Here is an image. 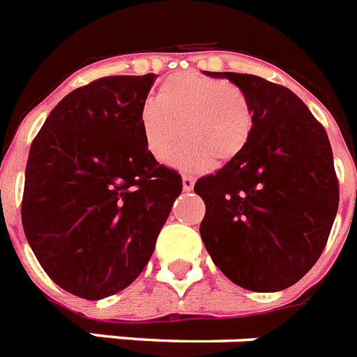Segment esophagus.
<instances>
[{"instance_id":"1","label":"esophagus","mask_w":357,"mask_h":357,"mask_svg":"<svg viewBox=\"0 0 357 357\" xmlns=\"http://www.w3.org/2000/svg\"><path fill=\"white\" fill-rule=\"evenodd\" d=\"M181 181H183V190H192L194 188V178L192 176H188V174H183L181 176Z\"/></svg>"}]
</instances>
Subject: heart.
Listing matches in <instances>:
<instances>
[{
  "label": "heart",
  "mask_w": 357,
  "mask_h": 357,
  "mask_svg": "<svg viewBox=\"0 0 357 357\" xmlns=\"http://www.w3.org/2000/svg\"><path fill=\"white\" fill-rule=\"evenodd\" d=\"M139 121L146 149L158 161H167L185 135L187 143L174 165L202 170L213 159L224 165L244 152L253 132V108L234 84L178 73L161 84L158 97L143 104Z\"/></svg>",
  "instance_id": "b5f03b06"
}]
</instances>
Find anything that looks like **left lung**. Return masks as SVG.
Listing matches in <instances>:
<instances>
[{"label":"left lung","instance_id":"left-lung-1","mask_svg":"<svg viewBox=\"0 0 357 357\" xmlns=\"http://www.w3.org/2000/svg\"><path fill=\"white\" fill-rule=\"evenodd\" d=\"M248 95L253 132L238 158L198 179L199 234L213 262L251 291H280L323 253L339 205L328 135L294 91L255 75L211 73Z\"/></svg>","mask_w":357,"mask_h":357}]
</instances>
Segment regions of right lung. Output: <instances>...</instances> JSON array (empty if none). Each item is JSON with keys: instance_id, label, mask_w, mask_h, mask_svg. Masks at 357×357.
Listing matches in <instances>:
<instances>
[{"instance_id": "right-lung-1", "label": "right lung", "mask_w": 357, "mask_h": 357, "mask_svg": "<svg viewBox=\"0 0 357 357\" xmlns=\"http://www.w3.org/2000/svg\"><path fill=\"white\" fill-rule=\"evenodd\" d=\"M153 78L104 77L75 89L31 144L23 231L43 271L82 299L137 279L183 188L144 143L139 113Z\"/></svg>"}]
</instances>
